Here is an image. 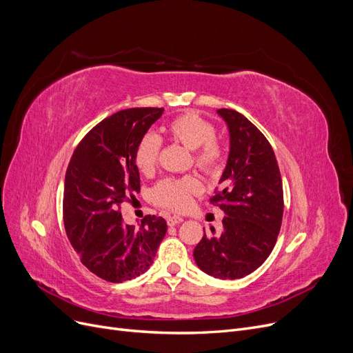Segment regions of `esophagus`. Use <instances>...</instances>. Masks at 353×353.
<instances>
[{"label":"esophagus","instance_id":"obj_1","mask_svg":"<svg viewBox=\"0 0 353 353\" xmlns=\"http://www.w3.org/2000/svg\"><path fill=\"white\" fill-rule=\"evenodd\" d=\"M183 221V218L182 216H179V215H172V216H168L166 218V223H168V225H178V224H181Z\"/></svg>","mask_w":353,"mask_h":353}]
</instances>
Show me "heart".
Returning <instances> with one entry per match:
<instances>
[{
  "instance_id": "heart-1",
  "label": "heart",
  "mask_w": 353,
  "mask_h": 353,
  "mask_svg": "<svg viewBox=\"0 0 353 353\" xmlns=\"http://www.w3.org/2000/svg\"><path fill=\"white\" fill-rule=\"evenodd\" d=\"M166 133L171 141L192 150L194 163L205 174H215L224 159L223 148L215 139V126L196 113H183L168 123ZM162 141L155 133H146L135 149V163L143 174L152 172L159 161ZM201 190L195 176L165 178L150 192L157 205L174 211L187 210L191 199Z\"/></svg>"
}]
</instances>
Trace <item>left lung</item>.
<instances>
[{
	"instance_id": "left-lung-1",
	"label": "left lung",
	"mask_w": 353,
	"mask_h": 353,
	"mask_svg": "<svg viewBox=\"0 0 353 353\" xmlns=\"http://www.w3.org/2000/svg\"><path fill=\"white\" fill-rule=\"evenodd\" d=\"M230 130V155L210 199L225 216L223 231L201 240L194 259L204 273L234 280L248 276L267 260L276 245L283 218V183L274 150L247 117L218 109Z\"/></svg>"
}]
</instances>
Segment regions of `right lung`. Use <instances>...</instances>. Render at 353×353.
Returning <instances> with one entry per match:
<instances>
[{
  "mask_svg": "<svg viewBox=\"0 0 353 353\" xmlns=\"http://www.w3.org/2000/svg\"><path fill=\"white\" fill-rule=\"evenodd\" d=\"M163 108H132L99 122L80 141L64 179L63 220L80 261L97 277L122 283L143 274L166 234L162 216L123 224L121 204L141 191L135 149Z\"/></svg>",
  "mask_w": 353,
  "mask_h": 353,
  "instance_id": "add662e5",
  "label": "right lung"
}]
</instances>
